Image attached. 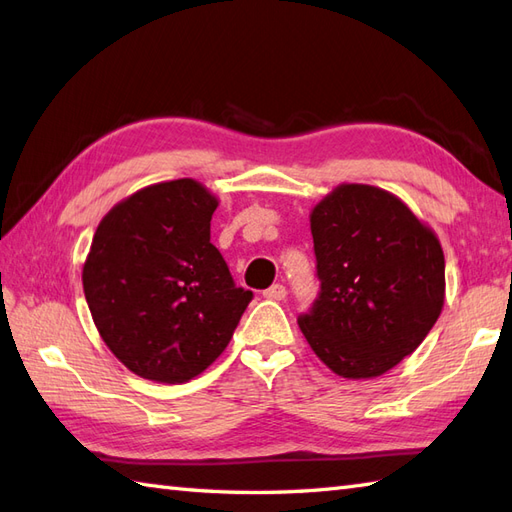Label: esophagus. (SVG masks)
Segmentation results:
<instances>
[{
    "instance_id": "34e87169",
    "label": "esophagus",
    "mask_w": 512,
    "mask_h": 512,
    "mask_svg": "<svg viewBox=\"0 0 512 512\" xmlns=\"http://www.w3.org/2000/svg\"><path fill=\"white\" fill-rule=\"evenodd\" d=\"M264 297L273 299V301H284L286 299V286H281V284L270 286L268 290H264Z\"/></svg>"
}]
</instances>
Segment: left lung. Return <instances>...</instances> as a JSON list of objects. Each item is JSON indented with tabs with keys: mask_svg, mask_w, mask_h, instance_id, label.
Wrapping results in <instances>:
<instances>
[{
	"mask_svg": "<svg viewBox=\"0 0 512 512\" xmlns=\"http://www.w3.org/2000/svg\"><path fill=\"white\" fill-rule=\"evenodd\" d=\"M310 231L319 297L299 328L343 378H374L424 341L444 306L436 233L396 195L341 184L314 206Z\"/></svg>",
	"mask_w": 512,
	"mask_h": 512,
	"instance_id": "1",
	"label": "left lung"
}]
</instances>
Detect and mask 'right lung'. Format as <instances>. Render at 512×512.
Returning a JSON list of instances; mask_svg holds the SVG:
<instances>
[{"mask_svg":"<svg viewBox=\"0 0 512 512\" xmlns=\"http://www.w3.org/2000/svg\"><path fill=\"white\" fill-rule=\"evenodd\" d=\"M217 198L200 182L151 184L96 228L83 292L96 330L134 374L187 383L220 356L253 292L211 244Z\"/></svg>","mask_w":512,"mask_h":512,"instance_id":"right-lung-1","label":"right lung"}]
</instances>
